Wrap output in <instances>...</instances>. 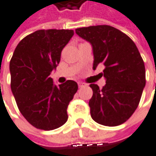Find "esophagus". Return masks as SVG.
I'll return each instance as SVG.
<instances>
[{"instance_id": "1", "label": "esophagus", "mask_w": 156, "mask_h": 156, "mask_svg": "<svg viewBox=\"0 0 156 156\" xmlns=\"http://www.w3.org/2000/svg\"><path fill=\"white\" fill-rule=\"evenodd\" d=\"M85 86V85L84 84H82V83H78V87L79 88H81V87H84Z\"/></svg>"}]
</instances>
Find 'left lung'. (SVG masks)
<instances>
[{"mask_svg":"<svg viewBox=\"0 0 156 156\" xmlns=\"http://www.w3.org/2000/svg\"><path fill=\"white\" fill-rule=\"evenodd\" d=\"M76 33L91 44L93 70L99 64L105 67L100 73L105 78V86L99 89L98 85H90L91 118L107 126L124 123L136 110L146 85L145 65L136 45L109 25L79 28Z\"/></svg>","mask_w":156,"mask_h":156,"instance_id":"8db88e82","label":"left lung"}]
</instances>
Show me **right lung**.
<instances>
[{
  "label": "right lung",
  "instance_id": "1",
  "mask_svg": "<svg viewBox=\"0 0 156 156\" xmlns=\"http://www.w3.org/2000/svg\"><path fill=\"white\" fill-rule=\"evenodd\" d=\"M73 35L71 30L35 31L18 44L11 58V91L21 113L38 129L53 130L68 119L67 107L78 84L67 80L58 86L51 74Z\"/></svg>",
  "mask_w": 156,
  "mask_h": 156
}]
</instances>
